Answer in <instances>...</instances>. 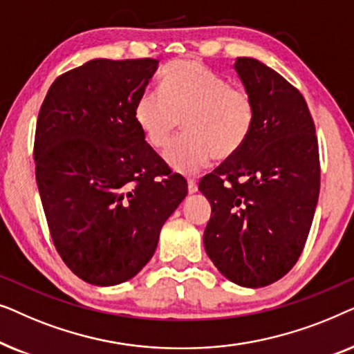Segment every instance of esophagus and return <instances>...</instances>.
Wrapping results in <instances>:
<instances>
[{"label":"esophagus","mask_w":354,"mask_h":354,"mask_svg":"<svg viewBox=\"0 0 354 354\" xmlns=\"http://www.w3.org/2000/svg\"><path fill=\"white\" fill-rule=\"evenodd\" d=\"M188 192L190 193H196L198 192V183L193 178H188Z\"/></svg>","instance_id":"obj_1"}]
</instances>
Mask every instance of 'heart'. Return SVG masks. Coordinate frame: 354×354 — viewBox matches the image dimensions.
<instances>
[{"label": "heart", "instance_id": "b5f03b06", "mask_svg": "<svg viewBox=\"0 0 354 354\" xmlns=\"http://www.w3.org/2000/svg\"><path fill=\"white\" fill-rule=\"evenodd\" d=\"M133 119L156 151H166L183 129L187 135L166 154L174 171L195 174L216 156L227 161L253 133L256 104L243 86L230 85L196 61H172L159 74V91L145 90Z\"/></svg>", "mask_w": 354, "mask_h": 354}]
</instances>
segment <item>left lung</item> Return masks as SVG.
Here are the masks:
<instances>
[{"instance_id": "obj_1", "label": "left lung", "mask_w": 354, "mask_h": 354, "mask_svg": "<svg viewBox=\"0 0 354 354\" xmlns=\"http://www.w3.org/2000/svg\"><path fill=\"white\" fill-rule=\"evenodd\" d=\"M235 71L254 100L256 124L240 153L200 180L212 207L203 241L222 275L259 288L282 279L301 256L321 164L303 95L253 57H239Z\"/></svg>"}]
</instances>
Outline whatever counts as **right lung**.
<instances>
[{"mask_svg":"<svg viewBox=\"0 0 354 354\" xmlns=\"http://www.w3.org/2000/svg\"><path fill=\"white\" fill-rule=\"evenodd\" d=\"M158 59H91L53 82L38 113L35 177L64 264L108 287L137 275L187 196L133 119Z\"/></svg>","mask_w":354,"mask_h":354,"instance_id":"add662e5","label":"right lung"}]
</instances>
